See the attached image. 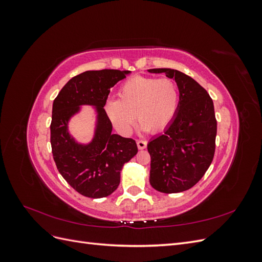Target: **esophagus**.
Here are the masks:
<instances>
[{
    "label": "esophagus",
    "instance_id": "obj_1",
    "mask_svg": "<svg viewBox=\"0 0 262 262\" xmlns=\"http://www.w3.org/2000/svg\"><path fill=\"white\" fill-rule=\"evenodd\" d=\"M137 144H138V147H139L140 149H143V148L146 147L147 142H146L145 140H138V141H137Z\"/></svg>",
    "mask_w": 262,
    "mask_h": 262
}]
</instances>
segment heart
<instances>
[{
    "label": "heart",
    "mask_w": 262,
    "mask_h": 262,
    "mask_svg": "<svg viewBox=\"0 0 262 262\" xmlns=\"http://www.w3.org/2000/svg\"><path fill=\"white\" fill-rule=\"evenodd\" d=\"M180 102L179 86L169 77L138 75L126 80L118 91V100H108L106 113L115 128L128 133L136 116L152 133L165 130L175 118Z\"/></svg>",
    "instance_id": "heart-1"
}]
</instances>
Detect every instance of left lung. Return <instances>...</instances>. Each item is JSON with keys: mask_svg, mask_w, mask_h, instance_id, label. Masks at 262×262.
Listing matches in <instances>:
<instances>
[{"mask_svg": "<svg viewBox=\"0 0 262 262\" xmlns=\"http://www.w3.org/2000/svg\"><path fill=\"white\" fill-rule=\"evenodd\" d=\"M148 72H165L175 78L180 92L175 119L147 144L149 182L164 193L185 191L204 176L215 153L217 122L213 100L199 83L180 71L150 69Z\"/></svg>", "mask_w": 262, "mask_h": 262, "instance_id": "obj_1", "label": "left lung"}]
</instances>
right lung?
<instances>
[{"label": "right lung", "mask_w": 262, "mask_h": 262, "mask_svg": "<svg viewBox=\"0 0 262 262\" xmlns=\"http://www.w3.org/2000/svg\"><path fill=\"white\" fill-rule=\"evenodd\" d=\"M129 71H86L63 86L53 100L50 142L55 165L62 177L78 193L89 198L112 194L120 184L122 166L138 153L136 141L113 134V124L105 105L110 87ZM81 104L98 106L99 125L89 146H80L70 138L67 121Z\"/></svg>", "instance_id": "1"}]
</instances>
